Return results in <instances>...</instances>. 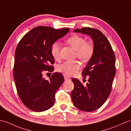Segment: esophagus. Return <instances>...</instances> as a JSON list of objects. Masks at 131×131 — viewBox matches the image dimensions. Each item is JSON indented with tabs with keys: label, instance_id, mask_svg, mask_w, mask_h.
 <instances>
[{
	"label": "esophagus",
	"instance_id": "esophagus-1",
	"mask_svg": "<svg viewBox=\"0 0 131 131\" xmlns=\"http://www.w3.org/2000/svg\"><path fill=\"white\" fill-rule=\"evenodd\" d=\"M63 77H64V79H65V81H69V80H71L70 78L68 77V76H67V75H63Z\"/></svg>",
	"mask_w": 131,
	"mask_h": 131
}]
</instances>
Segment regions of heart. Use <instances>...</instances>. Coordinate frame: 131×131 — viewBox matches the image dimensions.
Wrapping results in <instances>:
<instances>
[{
    "label": "heart",
    "instance_id": "heart-1",
    "mask_svg": "<svg viewBox=\"0 0 131 131\" xmlns=\"http://www.w3.org/2000/svg\"><path fill=\"white\" fill-rule=\"evenodd\" d=\"M67 43L76 50V54L78 59L83 61H88L93 55L94 52V45L91 42H85L81 36L74 35L66 41ZM60 45L55 42L51 47V54L55 60L60 58ZM80 69V65L78 61H65L60 65L57 70L67 75L75 74Z\"/></svg>",
    "mask_w": 131,
    "mask_h": 131
}]
</instances>
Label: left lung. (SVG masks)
<instances>
[{
  "label": "left lung",
  "instance_id": "1",
  "mask_svg": "<svg viewBox=\"0 0 131 131\" xmlns=\"http://www.w3.org/2000/svg\"><path fill=\"white\" fill-rule=\"evenodd\" d=\"M74 31L90 36L94 52L82 72L84 79L89 78L88 83L84 86L77 79H72L71 98L75 107L92 112L101 107L110 95L115 74L114 53L108 39L98 29L85 27Z\"/></svg>",
  "mask_w": 131,
  "mask_h": 131
}]
</instances>
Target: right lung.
<instances>
[{
	"label": "right lung",
	"instance_id": "right-lung-1",
	"mask_svg": "<svg viewBox=\"0 0 131 131\" xmlns=\"http://www.w3.org/2000/svg\"><path fill=\"white\" fill-rule=\"evenodd\" d=\"M70 29H56L38 26L24 35L18 44L14 57L13 77L21 101L35 112H43L54 104L55 94L64 81L61 73L52 74L50 80L43 77L45 71H53L54 58L51 47Z\"/></svg>",
	"mask_w": 131,
	"mask_h": 131
}]
</instances>
